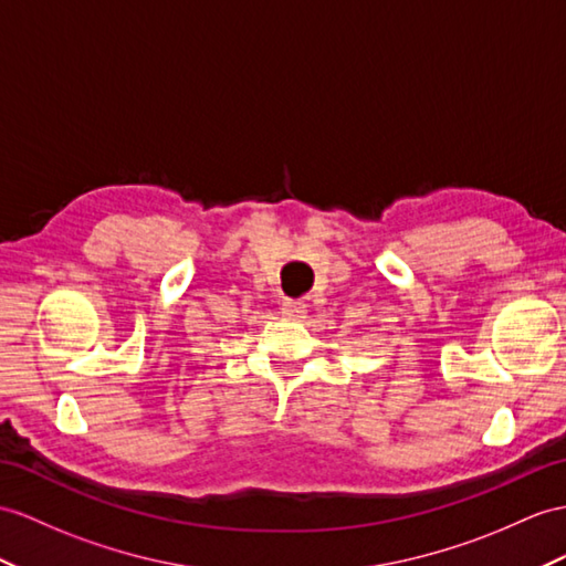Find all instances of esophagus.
I'll use <instances>...</instances> for the list:
<instances>
[{
  "mask_svg": "<svg viewBox=\"0 0 566 566\" xmlns=\"http://www.w3.org/2000/svg\"><path fill=\"white\" fill-rule=\"evenodd\" d=\"M283 314L285 316H291V319H302V316H305V305H302V302H297V300H283Z\"/></svg>",
  "mask_w": 566,
  "mask_h": 566,
  "instance_id": "obj_1",
  "label": "esophagus"
}]
</instances>
